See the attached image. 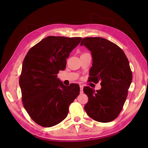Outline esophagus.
Segmentation results:
<instances>
[{"instance_id": "1", "label": "esophagus", "mask_w": 148, "mask_h": 148, "mask_svg": "<svg viewBox=\"0 0 148 148\" xmlns=\"http://www.w3.org/2000/svg\"><path fill=\"white\" fill-rule=\"evenodd\" d=\"M79 88H80V94H82L83 92V85H80L79 86Z\"/></svg>"}]
</instances>
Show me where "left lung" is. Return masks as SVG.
<instances>
[{
	"label": "left lung",
	"instance_id": "left-lung-1",
	"mask_svg": "<svg viewBox=\"0 0 148 148\" xmlns=\"http://www.w3.org/2000/svg\"><path fill=\"white\" fill-rule=\"evenodd\" d=\"M83 45L90 51L92 58L89 81H100L101 85L96 92L89 86L83 88L88 97L84 110L97 122H111L122 110L132 82L128 60L118 46L104 38H84L80 43Z\"/></svg>",
	"mask_w": 148,
	"mask_h": 148
}]
</instances>
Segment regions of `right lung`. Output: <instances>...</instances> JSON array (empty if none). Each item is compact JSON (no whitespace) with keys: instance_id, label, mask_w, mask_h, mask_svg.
Returning <instances> with one entry per match:
<instances>
[{"instance_id":"right-lung-1","label":"right lung","mask_w":148,"mask_h":148,"mask_svg":"<svg viewBox=\"0 0 148 148\" xmlns=\"http://www.w3.org/2000/svg\"><path fill=\"white\" fill-rule=\"evenodd\" d=\"M82 38L48 36L31 48L25 57L19 79L22 102L30 117L44 127L60 123L79 94V86H66L57 78L66 59Z\"/></svg>"}]
</instances>
